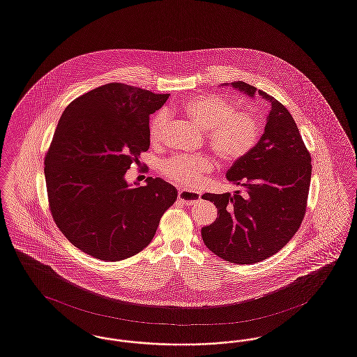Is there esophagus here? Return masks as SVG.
I'll use <instances>...</instances> for the list:
<instances>
[{"label": "esophagus", "mask_w": 357, "mask_h": 357, "mask_svg": "<svg viewBox=\"0 0 357 357\" xmlns=\"http://www.w3.org/2000/svg\"><path fill=\"white\" fill-rule=\"evenodd\" d=\"M178 198L179 200H182L185 204H195L197 202H199L200 195L197 192H192V191H185V190H179L178 192Z\"/></svg>", "instance_id": "obj_1"}]
</instances>
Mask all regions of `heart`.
<instances>
[{
  "instance_id": "b5f03b06",
  "label": "heart",
  "mask_w": 357,
  "mask_h": 357,
  "mask_svg": "<svg viewBox=\"0 0 357 357\" xmlns=\"http://www.w3.org/2000/svg\"><path fill=\"white\" fill-rule=\"evenodd\" d=\"M183 113L192 125L206 134L210 150L223 163H235L250 154L260 135V122L252 113H236L231 100L220 96H198L185 102ZM167 123L166 113L150 123L151 142L160 141ZM213 163L206 157H174L160 165L162 172L178 185L195 187L211 172Z\"/></svg>"
}]
</instances>
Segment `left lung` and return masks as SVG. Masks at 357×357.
Wrapping results in <instances>:
<instances>
[{"label":"left lung","instance_id":"obj_1","mask_svg":"<svg viewBox=\"0 0 357 357\" xmlns=\"http://www.w3.org/2000/svg\"><path fill=\"white\" fill-rule=\"evenodd\" d=\"M223 86L251 100L259 94L270 105V113L255 147L226 172L242 191L202 195L218 208L214 223L202 227V238L210 251L229 263L252 264L279 252L299 229L311 183V155L279 100L242 81Z\"/></svg>","mask_w":357,"mask_h":357}]
</instances>
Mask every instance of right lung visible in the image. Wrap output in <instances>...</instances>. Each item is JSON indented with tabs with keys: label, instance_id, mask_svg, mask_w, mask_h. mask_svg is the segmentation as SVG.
<instances>
[{
	"label": "right lung",
	"instance_id": "obj_1",
	"mask_svg": "<svg viewBox=\"0 0 357 357\" xmlns=\"http://www.w3.org/2000/svg\"><path fill=\"white\" fill-rule=\"evenodd\" d=\"M170 94L125 84L100 86L73 100L45 158L53 219L77 248L118 261L153 241L178 191L160 178L128 185L126 172L150 147V114Z\"/></svg>",
	"mask_w": 357,
	"mask_h": 357
}]
</instances>
